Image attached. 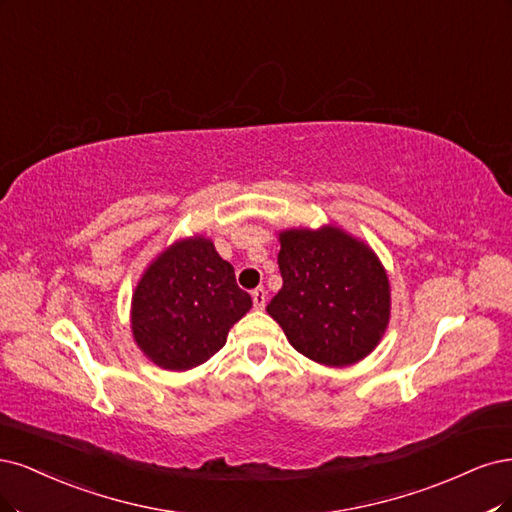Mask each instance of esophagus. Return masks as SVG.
<instances>
[{
  "instance_id": "34e87169",
  "label": "esophagus",
  "mask_w": 512,
  "mask_h": 512,
  "mask_svg": "<svg viewBox=\"0 0 512 512\" xmlns=\"http://www.w3.org/2000/svg\"><path fill=\"white\" fill-rule=\"evenodd\" d=\"M253 306L257 308V310H261L263 306H266V289L263 287H257V289H253Z\"/></svg>"
}]
</instances>
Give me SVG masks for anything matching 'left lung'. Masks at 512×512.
<instances>
[{
    "label": "left lung",
    "instance_id": "1",
    "mask_svg": "<svg viewBox=\"0 0 512 512\" xmlns=\"http://www.w3.org/2000/svg\"><path fill=\"white\" fill-rule=\"evenodd\" d=\"M280 289L266 306L295 351L323 366L372 353L389 323V278L364 242L338 227L280 234Z\"/></svg>",
    "mask_w": 512,
    "mask_h": 512
}]
</instances>
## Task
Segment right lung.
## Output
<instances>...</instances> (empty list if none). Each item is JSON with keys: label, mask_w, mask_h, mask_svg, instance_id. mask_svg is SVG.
<instances>
[{"label": "right lung", "mask_w": 512, "mask_h": 512, "mask_svg": "<svg viewBox=\"0 0 512 512\" xmlns=\"http://www.w3.org/2000/svg\"><path fill=\"white\" fill-rule=\"evenodd\" d=\"M251 306L232 263L210 240L189 238L172 244L144 272L131 304V329L157 366L189 370L223 349L229 327Z\"/></svg>", "instance_id": "right-lung-1"}]
</instances>
